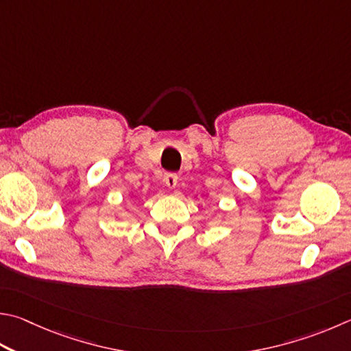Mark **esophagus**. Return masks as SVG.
<instances>
[{
  "instance_id": "34e87169",
  "label": "esophagus",
  "mask_w": 351,
  "mask_h": 351,
  "mask_svg": "<svg viewBox=\"0 0 351 351\" xmlns=\"http://www.w3.org/2000/svg\"><path fill=\"white\" fill-rule=\"evenodd\" d=\"M178 180H180V178H178V175L167 173V175H165V178H164V182H165V186H167L169 189H176Z\"/></svg>"
}]
</instances>
